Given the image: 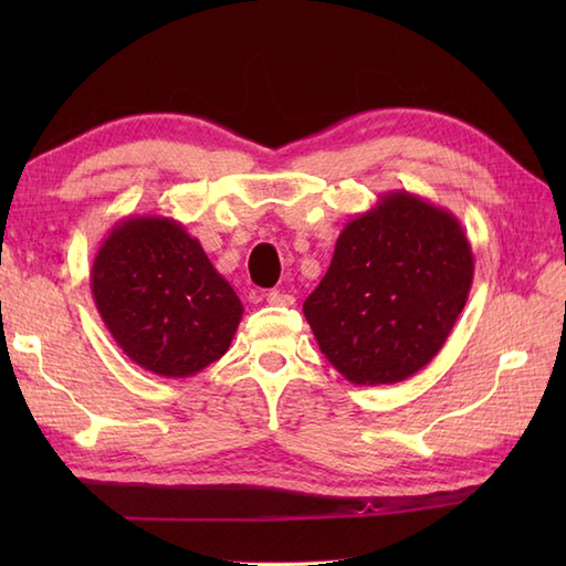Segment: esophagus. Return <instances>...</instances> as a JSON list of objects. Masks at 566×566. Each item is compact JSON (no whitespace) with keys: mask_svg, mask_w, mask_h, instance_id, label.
I'll list each match as a JSON object with an SVG mask.
<instances>
[{"mask_svg":"<svg viewBox=\"0 0 566 566\" xmlns=\"http://www.w3.org/2000/svg\"><path fill=\"white\" fill-rule=\"evenodd\" d=\"M268 304L272 306H292L294 304V296L284 290H272L268 292Z\"/></svg>","mask_w":566,"mask_h":566,"instance_id":"1","label":"esophagus"}]
</instances>
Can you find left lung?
Masks as SVG:
<instances>
[{"mask_svg": "<svg viewBox=\"0 0 566 566\" xmlns=\"http://www.w3.org/2000/svg\"><path fill=\"white\" fill-rule=\"evenodd\" d=\"M472 280L474 252L457 216L396 189L345 223L304 316L347 381L396 384L440 353Z\"/></svg>", "mask_w": 566, "mask_h": 566, "instance_id": "1", "label": "left lung"}]
</instances>
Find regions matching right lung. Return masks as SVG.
<instances>
[{
  "label": "right lung",
  "instance_id": "add662e5",
  "mask_svg": "<svg viewBox=\"0 0 566 566\" xmlns=\"http://www.w3.org/2000/svg\"><path fill=\"white\" fill-rule=\"evenodd\" d=\"M90 286L130 363L167 379L195 377L223 357L243 318L238 294L199 240L160 213H130L112 228Z\"/></svg>",
  "mask_w": 566,
  "mask_h": 566
}]
</instances>
